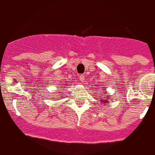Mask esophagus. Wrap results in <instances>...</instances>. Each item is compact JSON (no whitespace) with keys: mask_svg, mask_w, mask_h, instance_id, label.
<instances>
[{"mask_svg":"<svg viewBox=\"0 0 155 155\" xmlns=\"http://www.w3.org/2000/svg\"><path fill=\"white\" fill-rule=\"evenodd\" d=\"M78 80H79V81H81V82H83V81L85 80V76H84L83 74H80V75H79Z\"/></svg>","mask_w":155,"mask_h":155,"instance_id":"34e87169","label":"esophagus"}]
</instances>
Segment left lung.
<instances>
[{"instance_id": "8db88e82", "label": "left lung", "mask_w": 155, "mask_h": 155, "mask_svg": "<svg viewBox=\"0 0 155 155\" xmlns=\"http://www.w3.org/2000/svg\"><path fill=\"white\" fill-rule=\"evenodd\" d=\"M104 90H106V89H104ZM99 98H100L99 100H100L101 102H105V103H107V102H108V101H109V99H110V96H109V95H107V97H106V100H102V98H101V97H99Z\"/></svg>"}]
</instances>
